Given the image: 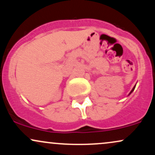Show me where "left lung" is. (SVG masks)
Listing matches in <instances>:
<instances>
[{"label": "left lung", "mask_w": 155, "mask_h": 155, "mask_svg": "<svg viewBox=\"0 0 155 155\" xmlns=\"http://www.w3.org/2000/svg\"><path fill=\"white\" fill-rule=\"evenodd\" d=\"M135 87H136V86H134V87H133V90H131V91H130V94H131V93H132V92H133V90H134V89H135ZM130 94H129V95H130Z\"/></svg>", "instance_id": "8db88e82"}]
</instances>
